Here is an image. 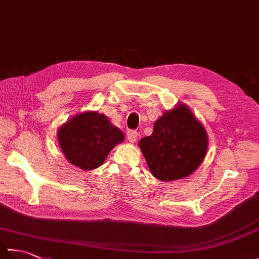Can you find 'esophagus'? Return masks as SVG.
<instances>
[{"label":"esophagus","mask_w":259,"mask_h":259,"mask_svg":"<svg viewBox=\"0 0 259 259\" xmlns=\"http://www.w3.org/2000/svg\"><path fill=\"white\" fill-rule=\"evenodd\" d=\"M126 138L130 142H135L138 138V133L136 130H128L126 131Z\"/></svg>","instance_id":"obj_1"}]
</instances>
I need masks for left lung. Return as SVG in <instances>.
I'll list each match as a JSON object with an SVG mask.
<instances>
[{
	"mask_svg": "<svg viewBox=\"0 0 259 259\" xmlns=\"http://www.w3.org/2000/svg\"><path fill=\"white\" fill-rule=\"evenodd\" d=\"M207 146L205 128L184 104L164 112L155 122L152 135L139 141L151 174L163 181L194 172L206 156Z\"/></svg>",
	"mask_w": 259,
	"mask_h": 259,
	"instance_id": "obj_1",
	"label": "left lung"
}]
</instances>
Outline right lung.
Listing matches in <instances>:
<instances>
[{"mask_svg":"<svg viewBox=\"0 0 259 259\" xmlns=\"http://www.w3.org/2000/svg\"><path fill=\"white\" fill-rule=\"evenodd\" d=\"M123 134L106 115L83 112L59 129L58 139L65 158L83 170L100 167L112 148L123 141Z\"/></svg>","mask_w":259,"mask_h":259,"instance_id":"add662e5","label":"right lung"}]
</instances>
